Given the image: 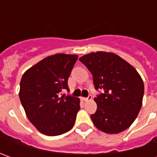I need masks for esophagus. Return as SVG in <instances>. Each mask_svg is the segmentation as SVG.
Returning a JSON list of instances; mask_svg holds the SVG:
<instances>
[{
  "label": "esophagus",
  "mask_w": 157,
  "mask_h": 157,
  "mask_svg": "<svg viewBox=\"0 0 157 157\" xmlns=\"http://www.w3.org/2000/svg\"><path fill=\"white\" fill-rule=\"evenodd\" d=\"M90 100H92V95H90V94H89L87 98H82V100H84V101H88Z\"/></svg>",
  "instance_id": "obj_1"
}]
</instances>
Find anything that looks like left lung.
Instances as JSON below:
<instances>
[{
  "label": "left lung",
  "instance_id": "1",
  "mask_svg": "<svg viewBox=\"0 0 157 157\" xmlns=\"http://www.w3.org/2000/svg\"><path fill=\"white\" fill-rule=\"evenodd\" d=\"M94 77L95 89H103L94 101L96 113L91 115L94 126L106 134H118L135 121L142 105L144 84L130 63L112 52H92L83 56Z\"/></svg>",
  "mask_w": 157,
  "mask_h": 157
}]
</instances>
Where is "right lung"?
Masks as SVG:
<instances>
[{
	"label": "right lung",
	"mask_w": 157,
	"mask_h": 157,
	"mask_svg": "<svg viewBox=\"0 0 157 157\" xmlns=\"http://www.w3.org/2000/svg\"><path fill=\"white\" fill-rule=\"evenodd\" d=\"M77 55L55 54L28 69L21 77L19 97L28 119L40 133L49 136L68 132L80 109L78 98L60 96L69 91L68 78Z\"/></svg>",
	"instance_id": "add662e5"
}]
</instances>
